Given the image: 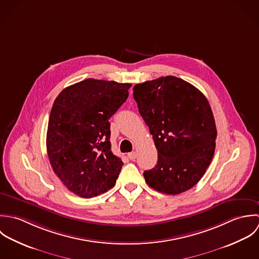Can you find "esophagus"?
<instances>
[{
  "mask_svg": "<svg viewBox=\"0 0 259 259\" xmlns=\"http://www.w3.org/2000/svg\"><path fill=\"white\" fill-rule=\"evenodd\" d=\"M136 152H130V153H128V158L130 159V160H134L135 158H136Z\"/></svg>",
  "mask_w": 259,
  "mask_h": 259,
  "instance_id": "34e87169",
  "label": "esophagus"
}]
</instances>
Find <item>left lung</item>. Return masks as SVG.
<instances>
[{
  "mask_svg": "<svg viewBox=\"0 0 259 259\" xmlns=\"http://www.w3.org/2000/svg\"><path fill=\"white\" fill-rule=\"evenodd\" d=\"M133 96L158 153L155 167L144 171L145 181L169 195L189 190L204 175L215 150L217 131L206 97L174 76L137 84Z\"/></svg>",
  "mask_w": 259,
  "mask_h": 259,
  "instance_id": "left-lung-1",
  "label": "left lung"
}]
</instances>
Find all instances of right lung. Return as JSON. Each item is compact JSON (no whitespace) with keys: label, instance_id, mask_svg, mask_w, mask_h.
I'll return each instance as SVG.
<instances>
[{"label":"right lung","instance_id":"add662e5","mask_svg":"<svg viewBox=\"0 0 259 259\" xmlns=\"http://www.w3.org/2000/svg\"><path fill=\"white\" fill-rule=\"evenodd\" d=\"M129 83L86 79L56 98L47 131L53 170L76 195L91 198L115 185L123 162L111 151L109 119L128 98Z\"/></svg>","mask_w":259,"mask_h":259}]
</instances>
